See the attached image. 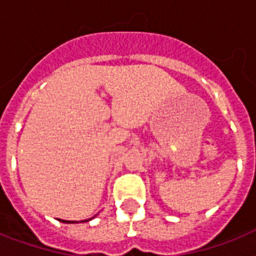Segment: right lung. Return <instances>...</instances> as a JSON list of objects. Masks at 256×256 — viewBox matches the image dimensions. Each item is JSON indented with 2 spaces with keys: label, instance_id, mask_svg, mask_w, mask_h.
I'll use <instances>...</instances> for the list:
<instances>
[{
  "label": "right lung",
  "instance_id": "right-lung-1",
  "mask_svg": "<svg viewBox=\"0 0 256 256\" xmlns=\"http://www.w3.org/2000/svg\"><path fill=\"white\" fill-rule=\"evenodd\" d=\"M92 218H94V216H92ZM92 218L85 219V220H81V222H88V220H92ZM60 220H61V219H60ZM61 222H64V223H80V222H76V220H61Z\"/></svg>",
  "mask_w": 256,
  "mask_h": 256
}]
</instances>
